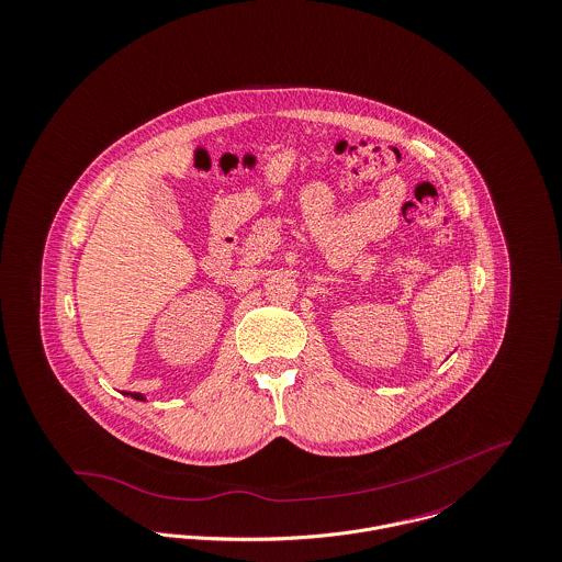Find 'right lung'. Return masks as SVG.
<instances>
[{
  "label": "right lung",
  "instance_id": "add662e5",
  "mask_svg": "<svg viewBox=\"0 0 562 562\" xmlns=\"http://www.w3.org/2000/svg\"><path fill=\"white\" fill-rule=\"evenodd\" d=\"M131 396H133V398H135V401H144V396H142V394H139V392H131Z\"/></svg>",
  "mask_w": 562,
  "mask_h": 562
}]
</instances>
